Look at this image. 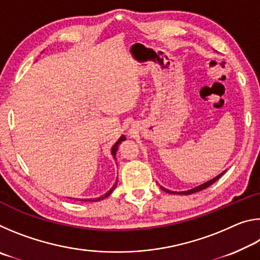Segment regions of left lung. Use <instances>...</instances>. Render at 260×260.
I'll list each match as a JSON object with an SVG mask.
<instances>
[{
	"instance_id": "obj_1",
	"label": "left lung",
	"mask_w": 260,
	"mask_h": 260,
	"mask_svg": "<svg viewBox=\"0 0 260 260\" xmlns=\"http://www.w3.org/2000/svg\"><path fill=\"white\" fill-rule=\"evenodd\" d=\"M225 172H226V170L223 171V172L220 173V174H218L217 177H214L213 179H211V180H209V181H206V182H204V183H202V184H200V186H197V187H195V188L189 189V190H184V191H172V190H169V189H166V188L161 187V186H160V188L162 189V190L166 191V192H169V193H175V195H190V193L197 192V191H201V190H203V189L210 187L211 184L214 183L215 181H217L218 179L221 178V175H223V173H225Z\"/></svg>"
}]
</instances>
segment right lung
<instances>
[{"instance_id":"1","label":"right lung","mask_w":260,"mask_h":260,"mask_svg":"<svg viewBox=\"0 0 260 260\" xmlns=\"http://www.w3.org/2000/svg\"><path fill=\"white\" fill-rule=\"evenodd\" d=\"M125 140H126V136H125V135H121L120 138H119V140H118L117 142L114 143L113 146H112V148H111V156L113 157V159L116 160V161H117L116 153H117V150H118V146H119V144L122 142V141H125ZM116 187H117V181H116V183L113 184L112 188L110 189V190H109L108 192H105L104 195H102V196L96 197V199H77V201H82V202H99V201H102V200L107 199V197H109L110 195H111L112 191L114 190V189H116ZM73 200H76V199H73Z\"/></svg>"}]
</instances>
